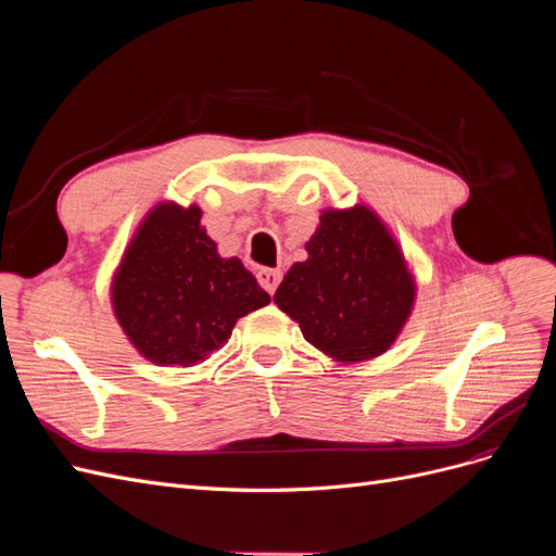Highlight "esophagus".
<instances>
[{"instance_id":"esophagus-1","label":"esophagus","mask_w":556,"mask_h":556,"mask_svg":"<svg viewBox=\"0 0 556 556\" xmlns=\"http://www.w3.org/2000/svg\"><path fill=\"white\" fill-rule=\"evenodd\" d=\"M257 280H260V285L268 294H274L276 288L280 285V280H282V274L278 271V268H260Z\"/></svg>"}]
</instances>
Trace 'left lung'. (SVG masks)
Returning a JSON list of instances; mask_svg holds the SVG:
<instances>
[{"instance_id":"1","label":"left lung","mask_w":556,"mask_h":556,"mask_svg":"<svg viewBox=\"0 0 556 556\" xmlns=\"http://www.w3.org/2000/svg\"><path fill=\"white\" fill-rule=\"evenodd\" d=\"M274 301L304 339L336 362H364L394 343L415 285L390 231L366 206L325 211Z\"/></svg>"}]
</instances>
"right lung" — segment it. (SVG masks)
Returning <instances> with one entry per match:
<instances>
[{
	"instance_id": "obj_1",
	"label": "right lung",
	"mask_w": 556,
	"mask_h": 556,
	"mask_svg": "<svg viewBox=\"0 0 556 556\" xmlns=\"http://www.w3.org/2000/svg\"><path fill=\"white\" fill-rule=\"evenodd\" d=\"M268 301L241 260L217 255L197 206L150 211L113 280L117 323L160 366L208 359L229 341L239 317Z\"/></svg>"
}]
</instances>
